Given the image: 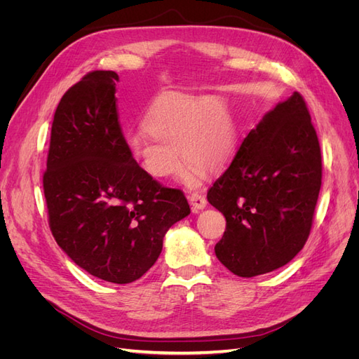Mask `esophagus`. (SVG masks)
Instances as JSON below:
<instances>
[{
    "label": "esophagus",
    "mask_w": 359,
    "mask_h": 359,
    "mask_svg": "<svg viewBox=\"0 0 359 359\" xmlns=\"http://www.w3.org/2000/svg\"><path fill=\"white\" fill-rule=\"evenodd\" d=\"M189 202L191 205V208L194 212H198L201 210H203L206 206V198L201 193H191L189 196Z\"/></svg>",
    "instance_id": "obj_1"
}]
</instances>
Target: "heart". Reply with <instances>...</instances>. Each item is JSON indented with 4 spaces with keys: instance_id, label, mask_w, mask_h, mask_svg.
<instances>
[{
    "instance_id": "heart-1",
    "label": "heart",
    "mask_w": 359,
    "mask_h": 359,
    "mask_svg": "<svg viewBox=\"0 0 359 359\" xmlns=\"http://www.w3.org/2000/svg\"><path fill=\"white\" fill-rule=\"evenodd\" d=\"M147 133L127 139V151L148 175L166 178L181 168V157L206 172L223 169L236 148V126L227 106L211 95L170 93L158 97L145 119ZM189 182L198 172L190 169Z\"/></svg>"
}]
</instances>
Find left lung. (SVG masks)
<instances>
[{"mask_svg":"<svg viewBox=\"0 0 359 359\" xmlns=\"http://www.w3.org/2000/svg\"><path fill=\"white\" fill-rule=\"evenodd\" d=\"M320 186L318 135L295 91L264 115L206 194L226 217L215 256L247 278L289 264L310 235Z\"/></svg>","mask_w":359,"mask_h":359,"instance_id":"1","label":"left lung"}]
</instances>
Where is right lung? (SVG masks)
<instances>
[{
  "instance_id": "right-lung-1",
  "label": "right lung",
  "mask_w": 359,
  "mask_h": 359,
  "mask_svg": "<svg viewBox=\"0 0 359 359\" xmlns=\"http://www.w3.org/2000/svg\"><path fill=\"white\" fill-rule=\"evenodd\" d=\"M115 72H91L53 115L43 190L57 244L86 273L127 285L156 264L172 224L190 214L178 189L128 154L116 114Z\"/></svg>"
}]
</instances>
